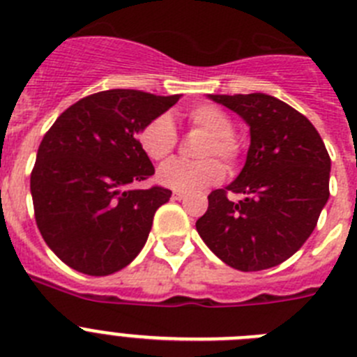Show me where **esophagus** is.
<instances>
[{
	"label": "esophagus",
	"instance_id": "obj_1",
	"mask_svg": "<svg viewBox=\"0 0 357 357\" xmlns=\"http://www.w3.org/2000/svg\"><path fill=\"white\" fill-rule=\"evenodd\" d=\"M173 198H175V200H182V198H185V193L184 191H175V193H173Z\"/></svg>",
	"mask_w": 357,
	"mask_h": 357
}]
</instances>
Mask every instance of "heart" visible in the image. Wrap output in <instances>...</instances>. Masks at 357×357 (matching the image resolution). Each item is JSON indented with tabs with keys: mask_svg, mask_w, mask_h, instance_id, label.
Segmentation results:
<instances>
[{
	"mask_svg": "<svg viewBox=\"0 0 357 357\" xmlns=\"http://www.w3.org/2000/svg\"><path fill=\"white\" fill-rule=\"evenodd\" d=\"M189 125L206 132L198 155L202 160L175 159L162 164L157 181L175 191H200L222 181L225 172L216 158H222L227 168H234L239 159V143L234 137V123L225 110L211 103H202L188 110ZM178 141L172 118L160 114L148 121L139 132V144L151 160H164L173 153Z\"/></svg>",
	"mask_w": 357,
	"mask_h": 357,
	"instance_id": "b5f03b06",
	"label": "heart"
}]
</instances>
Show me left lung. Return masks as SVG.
<instances>
[{
  "label": "left lung",
  "instance_id": "left-lung-1",
  "mask_svg": "<svg viewBox=\"0 0 357 357\" xmlns=\"http://www.w3.org/2000/svg\"><path fill=\"white\" fill-rule=\"evenodd\" d=\"M250 127L247 162L234 182L214 189L197 230L225 264L259 272L291 257L329 200L331 157L304 114L263 93L209 94ZM242 195L232 202L226 195Z\"/></svg>",
  "mask_w": 357,
  "mask_h": 357
}]
</instances>
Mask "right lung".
Masks as SVG:
<instances>
[{"mask_svg":"<svg viewBox=\"0 0 357 357\" xmlns=\"http://www.w3.org/2000/svg\"><path fill=\"white\" fill-rule=\"evenodd\" d=\"M178 98L135 89L94 93L66 109L43 137L30 176L36 222L73 270L110 275L144 247L153 214L172 191L128 189L155 173L137 134Z\"/></svg>","mask_w":357,"mask_h":357,"instance_id":"right-lung-1","label":"right lung"}]
</instances>
